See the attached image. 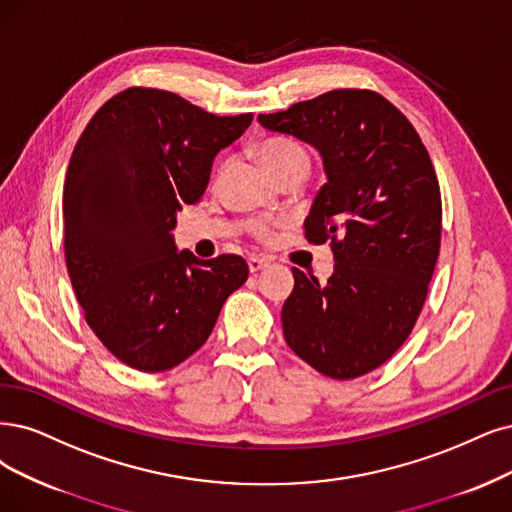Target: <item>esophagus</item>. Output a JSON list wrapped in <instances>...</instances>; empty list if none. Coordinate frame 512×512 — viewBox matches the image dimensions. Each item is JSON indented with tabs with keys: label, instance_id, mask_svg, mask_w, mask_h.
<instances>
[{
	"label": "esophagus",
	"instance_id": "34e87169",
	"mask_svg": "<svg viewBox=\"0 0 512 512\" xmlns=\"http://www.w3.org/2000/svg\"><path fill=\"white\" fill-rule=\"evenodd\" d=\"M268 266H270V259H266V257H259V255H251L249 257V270H251V274H257L261 270H266Z\"/></svg>",
	"mask_w": 512,
	"mask_h": 512
}]
</instances>
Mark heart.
<instances>
[{
  "label": "heart",
  "instance_id": "obj_1",
  "mask_svg": "<svg viewBox=\"0 0 512 512\" xmlns=\"http://www.w3.org/2000/svg\"><path fill=\"white\" fill-rule=\"evenodd\" d=\"M259 158L266 166L272 177H276L280 170H285L297 162H308V154L304 147H299L287 139H268L259 145ZM259 232H266V225H259Z\"/></svg>",
  "mask_w": 512,
  "mask_h": 512
}]
</instances>
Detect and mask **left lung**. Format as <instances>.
<instances>
[{"mask_svg": "<svg viewBox=\"0 0 512 512\" xmlns=\"http://www.w3.org/2000/svg\"><path fill=\"white\" fill-rule=\"evenodd\" d=\"M257 120L312 145L327 179L306 238L331 240L333 274L318 282L293 268L282 333L323 375H365L409 337L439 257L441 192L428 151L403 113L371 90H331Z\"/></svg>", "mask_w": 512, "mask_h": 512, "instance_id": "obj_1", "label": "left lung"}]
</instances>
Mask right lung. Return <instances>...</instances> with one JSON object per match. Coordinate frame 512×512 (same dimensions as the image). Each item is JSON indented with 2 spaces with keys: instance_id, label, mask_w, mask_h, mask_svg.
I'll return each mask as SVG.
<instances>
[{
  "instance_id": "add662e5",
  "label": "right lung",
  "mask_w": 512,
  "mask_h": 512,
  "mask_svg": "<svg viewBox=\"0 0 512 512\" xmlns=\"http://www.w3.org/2000/svg\"><path fill=\"white\" fill-rule=\"evenodd\" d=\"M253 113L213 116L173 92L128 88L94 113L65 187V259L86 323L132 369L158 373L192 356L249 278L238 255L179 251L177 213L206 192L221 149Z\"/></svg>"
}]
</instances>
